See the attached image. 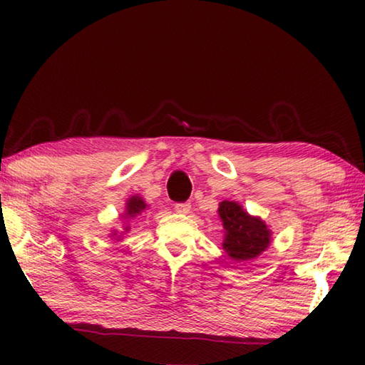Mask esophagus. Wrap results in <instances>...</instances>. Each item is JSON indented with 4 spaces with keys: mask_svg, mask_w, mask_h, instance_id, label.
I'll use <instances>...</instances> for the list:
<instances>
[{
    "mask_svg": "<svg viewBox=\"0 0 365 365\" xmlns=\"http://www.w3.org/2000/svg\"><path fill=\"white\" fill-rule=\"evenodd\" d=\"M174 209H175V212H178V214H188L190 209H191V205H190V202H175Z\"/></svg>",
    "mask_w": 365,
    "mask_h": 365,
    "instance_id": "obj_1",
    "label": "esophagus"
}]
</instances>
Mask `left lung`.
<instances>
[{"label":"left lung","mask_w":365,"mask_h":365,"mask_svg":"<svg viewBox=\"0 0 365 365\" xmlns=\"http://www.w3.org/2000/svg\"><path fill=\"white\" fill-rule=\"evenodd\" d=\"M219 215L225 228L224 250L233 261H251L269 246L270 230L267 225L256 217H250L237 202L222 201Z\"/></svg>","instance_id":"8db88e82"}]
</instances>
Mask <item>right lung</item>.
<instances>
[{
  "mask_svg": "<svg viewBox=\"0 0 365 365\" xmlns=\"http://www.w3.org/2000/svg\"><path fill=\"white\" fill-rule=\"evenodd\" d=\"M145 207H146V205H145V201L141 200V197L132 196L127 202V215H128V217H135V215L143 212ZM125 230H128V227L125 228Z\"/></svg>",
  "mask_w": 365,
  "mask_h": 365,
  "instance_id": "add662e5",
  "label": "right lung"
}]
</instances>
